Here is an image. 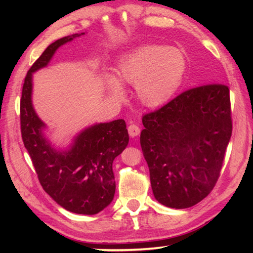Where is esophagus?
I'll return each mask as SVG.
<instances>
[{
	"label": "esophagus",
	"mask_w": 253,
	"mask_h": 253,
	"mask_svg": "<svg viewBox=\"0 0 253 253\" xmlns=\"http://www.w3.org/2000/svg\"><path fill=\"white\" fill-rule=\"evenodd\" d=\"M127 129H128V134H129L130 137H136L140 131V128L137 126L136 124H130V125L127 127Z\"/></svg>",
	"instance_id": "obj_1"
}]
</instances>
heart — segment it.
I'll return each mask as SVG.
<instances>
[{"label": "heart", "instance_id": "1", "mask_svg": "<svg viewBox=\"0 0 253 253\" xmlns=\"http://www.w3.org/2000/svg\"><path fill=\"white\" fill-rule=\"evenodd\" d=\"M187 67L181 50L168 45H145L121 59L117 72L123 83L136 84L137 96L143 104L157 106L165 101L181 84ZM109 85L116 97L124 89L116 79Z\"/></svg>", "mask_w": 253, "mask_h": 253}]
</instances>
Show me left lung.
Here are the masks:
<instances>
[{"label":"left lung","mask_w":253,"mask_h":253,"mask_svg":"<svg viewBox=\"0 0 253 253\" xmlns=\"http://www.w3.org/2000/svg\"><path fill=\"white\" fill-rule=\"evenodd\" d=\"M140 146L154 196L186 209L211 193L232 134L229 87L204 84L143 116Z\"/></svg>","instance_id":"8db88e82"}]
</instances>
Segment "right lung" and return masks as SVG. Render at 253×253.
Masks as SVG:
<instances>
[{"instance_id": "1", "label": "right lung", "mask_w": 253, "mask_h": 253, "mask_svg": "<svg viewBox=\"0 0 253 253\" xmlns=\"http://www.w3.org/2000/svg\"><path fill=\"white\" fill-rule=\"evenodd\" d=\"M84 34V33H81ZM81 34L51 43L25 76L20 101L21 134L43 190L59 205L77 214L92 215L114 199L113 162L126 148L129 136L124 119L97 124L76 137L67 152H58L43 135L45 125L32 106V74L48 65L59 46Z\"/></svg>"}]
</instances>
